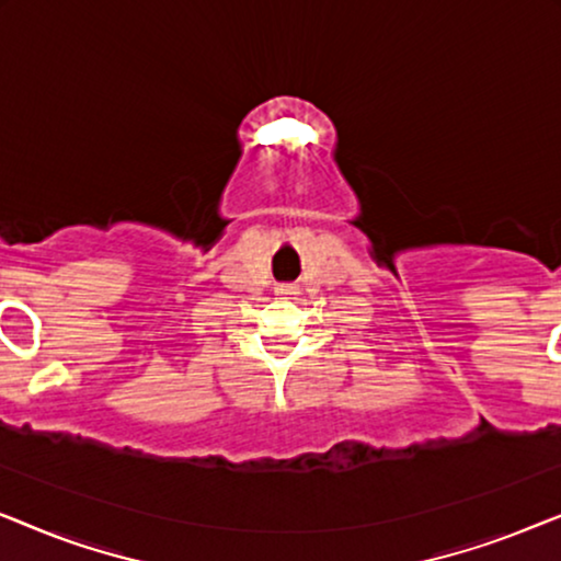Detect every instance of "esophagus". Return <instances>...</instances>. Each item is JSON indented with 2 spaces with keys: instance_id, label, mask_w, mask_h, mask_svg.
<instances>
[{
  "instance_id": "obj_1",
  "label": "esophagus",
  "mask_w": 561,
  "mask_h": 561,
  "mask_svg": "<svg viewBox=\"0 0 561 561\" xmlns=\"http://www.w3.org/2000/svg\"><path fill=\"white\" fill-rule=\"evenodd\" d=\"M294 294H296V288H294V286H278V296L288 298V296H294Z\"/></svg>"
}]
</instances>
